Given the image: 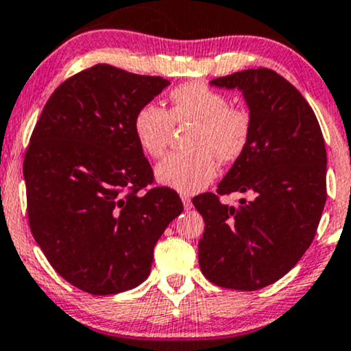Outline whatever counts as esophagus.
I'll return each instance as SVG.
<instances>
[{"instance_id": "obj_1", "label": "esophagus", "mask_w": 351, "mask_h": 351, "mask_svg": "<svg viewBox=\"0 0 351 351\" xmlns=\"http://www.w3.org/2000/svg\"><path fill=\"white\" fill-rule=\"evenodd\" d=\"M181 201H183V206H184V209H191L193 208V203H191V198H189L188 195H181Z\"/></svg>"}]
</instances>
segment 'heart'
Listing matches in <instances>:
<instances>
[{"label":"heart","mask_w":351,"mask_h":351,"mask_svg":"<svg viewBox=\"0 0 351 351\" xmlns=\"http://www.w3.org/2000/svg\"><path fill=\"white\" fill-rule=\"evenodd\" d=\"M170 110L143 104L134 117V135L145 155H163L175 123H193L186 152L170 153L156 165V180L181 193H198L215 180L217 160L234 162L247 148L252 134L251 114L229 106L228 95L208 84L188 82L170 92Z\"/></svg>","instance_id":"obj_1"}]
</instances>
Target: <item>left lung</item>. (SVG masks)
I'll return each mask as SVG.
<instances>
[{
  "label": "left lung",
  "mask_w": 351,
  "mask_h": 351,
  "mask_svg": "<svg viewBox=\"0 0 351 351\" xmlns=\"http://www.w3.org/2000/svg\"><path fill=\"white\" fill-rule=\"evenodd\" d=\"M239 88L252 119L247 148L215 193L193 198L204 219L199 267L213 284L259 291L284 277L315 237L327 201V150L312 107L271 69L211 80ZM251 192L237 208L219 196Z\"/></svg>",
  "instance_id": "obj_1"
}]
</instances>
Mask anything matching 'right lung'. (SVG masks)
<instances>
[{
	"label": "right lung",
	"instance_id": "add662e5",
	"mask_svg": "<svg viewBox=\"0 0 351 351\" xmlns=\"http://www.w3.org/2000/svg\"><path fill=\"white\" fill-rule=\"evenodd\" d=\"M167 79L108 64L64 80L44 106L24 156L27 216L52 267L80 291L112 295L150 276L153 247L183 211L153 170L134 117Z\"/></svg>",
	"mask_w": 351,
	"mask_h": 351
}]
</instances>
